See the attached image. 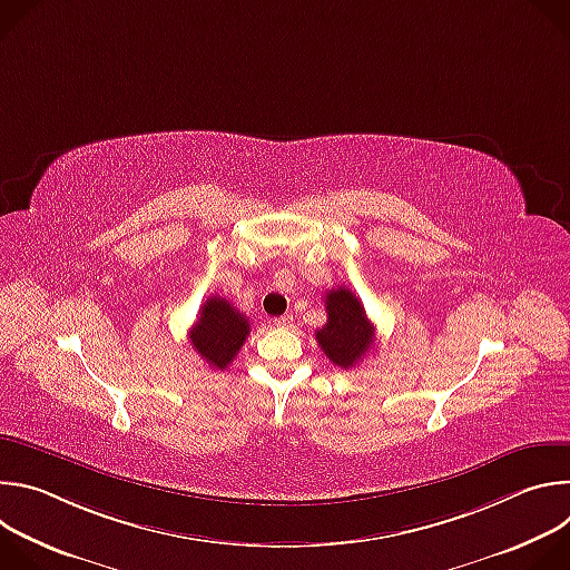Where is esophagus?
Here are the masks:
<instances>
[{
    "label": "esophagus",
    "instance_id": "esophagus-1",
    "mask_svg": "<svg viewBox=\"0 0 570 570\" xmlns=\"http://www.w3.org/2000/svg\"><path fill=\"white\" fill-rule=\"evenodd\" d=\"M273 324L275 327H282V330H286V327H293V315H279V317H273Z\"/></svg>",
    "mask_w": 570,
    "mask_h": 570
}]
</instances>
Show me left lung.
<instances>
[{"label":"left lung","mask_w":570,"mask_h":570,"mask_svg":"<svg viewBox=\"0 0 570 570\" xmlns=\"http://www.w3.org/2000/svg\"><path fill=\"white\" fill-rule=\"evenodd\" d=\"M327 324L315 332V341L334 365L354 367L374 345V324L370 322L361 299L345 286L324 295Z\"/></svg>","instance_id":"left-lung-1"}]
</instances>
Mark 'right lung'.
Wrapping results in <instances>:
<instances>
[{
  "label": "right lung",
  "mask_w": 570,
  "mask_h": 570,
  "mask_svg": "<svg viewBox=\"0 0 570 570\" xmlns=\"http://www.w3.org/2000/svg\"><path fill=\"white\" fill-rule=\"evenodd\" d=\"M250 334V322L229 299L212 295L189 332L191 347L214 370H225Z\"/></svg>",
  "instance_id": "obj_1"
}]
</instances>
